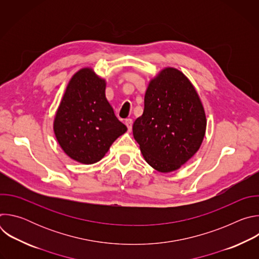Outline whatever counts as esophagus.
<instances>
[{
  "instance_id": "34e87169",
  "label": "esophagus",
  "mask_w": 259,
  "mask_h": 259,
  "mask_svg": "<svg viewBox=\"0 0 259 259\" xmlns=\"http://www.w3.org/2000/svg\"><path fill=\"white\" fill-rule=\"evenodd\" d=\"M125 124H126V126H127V128H128V131H131V129H132V124H133L132 119H126V120H125Z\"/></svg>"
}]
</instances>
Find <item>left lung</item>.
Listing matches in <instances>:
<instances>
[{
	"mask_svg": "<svg viewBox=\"0 0 259 259\" xmlns=\"http://www.w3.org/2000/svg\"><path fill=\"white\" fill-rule=\"evenodd\" d=\"M205 131L206 116L194 86L178 69H163L150 82L143 114L133 124L144 160L160 172L177 170L198 152Z\"/></svg>",
	"mask_w": 259,
	"mask_h": 259,
	"instance_id": "1",
	"label": "left lung"
}]
</instances>
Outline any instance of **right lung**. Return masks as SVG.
I'll use <instances>...</instances> for the list:
<instances>
[{"instance_id":"1","label":"right lung","mask_w":259,"mask_h":259,"mask_svg":"<svg viewBox=\"0 0 259 259\" xmlns=\"http://www.w3.org/2000/svg\"><path fill=\"white\" fill-rule=\"evenodd\" d=\"M127 127L105 98V81L82 68L69 81L54 120V132L64 153L77 162L94 164Z\"/></svg>"}]
</instances>
